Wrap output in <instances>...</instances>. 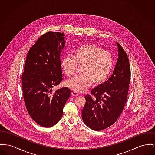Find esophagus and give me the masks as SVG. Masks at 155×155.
Wrapping results in <instances>:
<instances>
[{"label":"esophagus","instance_id":"esophagus-1","mask_svg":"<svg viewBox=\"0 0 155 155\" xmlns=\"http://www.w3.org/2000/svg\"><path fill=\"white\" fill-rule=\"evenodd\" d=\"M71 95H72V96H77L78 95V93L76 92H75V91H72Z\"/></svg>","mask_w":155,"mask_h":155}]
</instances>
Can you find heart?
Wrapping results in <instances>:
<instances>
[{"label":"heart","instance_id":"heart-1","mask_svg":"<svg viewBox=\"0 0 155 155\" xmlns=\"http://www.w3.org/2000/svg\"><path fill=\"white\" fill-rule=\"evenodd\" d=\"M113 65L110 53L94 44H85L76 48L72 58L65 56L61 62L63 72L71 77L76 72L77 66H81V74L68 81L66 84L76 92L86 91L93 83L100 84L109 76Z\"/></svg>","mask_w":155,"mask_h":155}]
</instances>
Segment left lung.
Segmentation results:
<instances>
[{"label":"left lung","mask_w":155,"mask_h":155,"mask_svg":"<svg viewBox=\"0 0 155 155\" xmlns=\"http://www.w3.org/2000/svg\"><path fill=\"white\" fill-rule=\"evenodd\" d=\"M117 46L118 58L114 72L106 82L85 96L82 111L83 121L89 128L100 131L116 122L122 114L127 100L130 82V68L126 53Z\"/></svg>","instance_id":"1"}]
</instances>
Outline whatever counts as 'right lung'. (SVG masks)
<instances>
[{"label":"right lung","instance_id":"obj_1","mask_svg":"<svg viewBox=\"0 0 155 155\" xmlns=\"http://www.w3.org/2000/svg\"><path fill=\"white\" fill-rule=\"evenodd\" d=\"M64 36V33L53 31L41 36L28 53L21 75L27 110L43 127H51L60 120L71 95L66 87L52 92V88L62 81L60 56L65 44Z\"/></svg>","mask_w":155,"mask_h":155}]
</instances>
